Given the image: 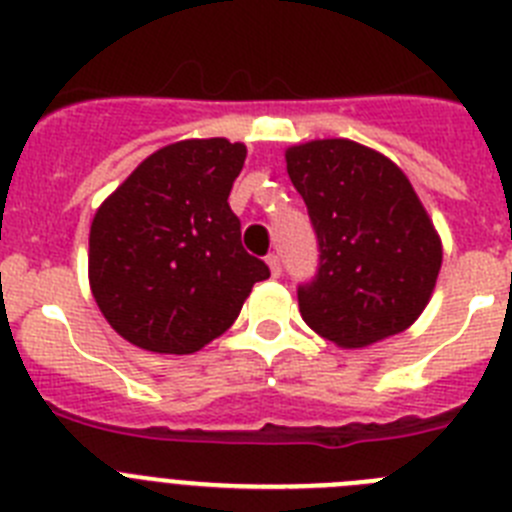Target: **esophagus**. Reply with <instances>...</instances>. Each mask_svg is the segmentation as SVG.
Returning a JSON list of instances; mask_svg holds the SVG:
<instances>
[{
    "instance_id": "obj_1",
    "label": "esophagus",
    "mask_w": 512,
    "mask_h": 512,
    "mask_svg": "<svg viewBox=\"0 0 512 512\" xmlns=\"http://www.w3.org/2000/svg\"><path fill=\"white\" fill-rule=\"evenodd\" d=\"M266 264H269L271 269V277H279V274H282V261H279L277 253H269V256H266Z\"/></svg>"
}]
</instances>
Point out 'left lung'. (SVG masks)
<instances>
[{
	"instance_id": "left-lung-1",
	"label": "left lung",
	"mask_w": 512,
	"mask_h": 512,
	"mask_svg": "<svg viewBox=\"0 0 512 512\" xmlns=\"http://www.w3.org/2000/svg\"><path fill=\"white\" fill-rule=\"evenodd\" d=\"M287 174L318 238L315 277L297 287L305 323L348 348L413 325L443 253L408 176L343 138L289 148Z\"/></svg>"
}]
</instances>
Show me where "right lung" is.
Here are the masks:
<instances>
[{
	"mask_svg": "<svg viewBox=\"0 0 512 512\" xmlns=\"http://www.w3.org/2000/svg\"><path fill=\"white\" fill-rule=\"evenodd\" d=\"M243 161V143L182 140L148 156L97 210L89 282L125 341L194 354L233 325L253 284L269 279L228 205Z\"/></svg>",
	"mask_w": 512,
	"mask_h": 512,
	"instance_id": "obj_1",
	"label": "right lung"
}]
</instances>
